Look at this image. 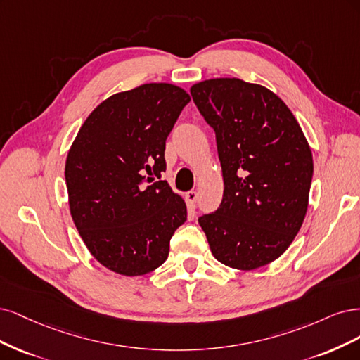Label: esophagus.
Returning a JSON list of instances; mask_svg holds the SVG:
<instances>
[{"mask_svg": "<svg viewBox=\"0 0 360 360\" xmlns=\"http://www.w3.org/2000/svg\"><path fill=\"white\" fill-rule=\"evenodd\" d=\"M185 200H187L190 207H194L195 202H197V193L195 191H188L187 194H185Z\"/></svg>", "mask_w": 360, "mask_h": 360, "instance_id": "esophagus-1", "label": "esophagus"}]
</instances>
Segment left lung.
Wrapping results in <instances>:
<instances>
[{"label":"left lung","instance_id":"left-lung-1","mask_svg":"<svg viewBox=\"0 0 360 360\" xmlns=\"http://www.w3.org/2000/svg\"><path fill=\"white\" fill-rule=\"evenodd\" d=\"M217 139L224 193L199 217L214 257L251 271L276 260L304 223L312 154L293 113L272 91L236 77L190 89Z\"/></svg>","mask_w":360,"mask_h":360}]
</instances>
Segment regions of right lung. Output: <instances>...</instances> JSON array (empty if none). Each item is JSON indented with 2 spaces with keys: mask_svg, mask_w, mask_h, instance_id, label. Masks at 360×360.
Here are the masks:
<instances>
[{
  "mask_svg": "<svg viewBox=\"0 0 360 360\" xmlns=\"http://www.w3.org/2000/svg\"><path fill=\"white\" fill-rule=\"evenodd\" d=\"M190 100L179 86L145 84L104 100L80 127L65 161L68 205L104 268L127 276L153 272L187 221L182 197L160 178L166 139Z\"/></svg>",
  "mask_w": 360,
  "mask_h": 360,
  "instance_id": "obj_1",
  "label": "right lung"
}]
</instances>
